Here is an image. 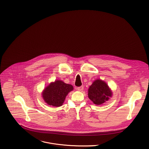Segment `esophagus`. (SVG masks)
<instances>
[{
  "mask_svg": "<svg viewBox=\"0 0 149 149\" xmlns=\"http://www.w3.org/2000/svg\"><path fill=\"white\" fill-rule=\"evenodd\" d=\"M83 89H84V86H80V87H78L77 88V90L79 91H83Z\"/></svg>",
  "mask_w": 149,
  "mask_h": 149,
  "instance_id": "esophagus-1",
  "label": "esophagus"
}]
</instances>
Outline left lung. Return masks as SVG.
Wrapping results in <instances>:
<instances>
[{
  "label": "left lung",
  "instance_id": "1",
  "mask_svg": "<svg viewBox=\"0 0 149 149\" xmlns=\"http://www.w3.org/2000/svg\"><path fill=\"white\" fill-rule=\"evenodd\" d=\"M88 96L95 105L100 106L112 96V91L104 81L97 79L89 86Z\"/></svg>",
  "mask_w": 149,
  "mask_h": 149
}]
</instances>
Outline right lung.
<instances>
[{"instance_id": "right-lung-1", "label": "right lung", "mask_w": 149, "mask_h": 149, "mask_svg": "<svg viewBox=\"0 0 149 149\" xmlns=\"http://www.w3.org/2000/svg\"><path fill=\"white\" fill-rule=\"evenodd\" d=\"M73 90L71 84H66L62 80H55L44 88L42 97L44 102L49 106H61L68 94Z\"/></svg>"}]
</instances>
